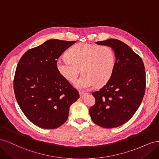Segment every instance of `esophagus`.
Listing matches in <instances>:
<instances>
[{"mask_svg":"<svg viewBox=\"0 0 159 159\" xmlns=\"http://www.w3.org/2000/svg\"><path fill=\"white\" fill-rule=\"evenodd\" d=\"M86 93H84V92H82V91H79V94H80V98H83V97L86 94Z\"/></svg>","mask_w":159,"mask_h":159,"instance_id":"obj_1","label":"esophagus"}]
</instances>
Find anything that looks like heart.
Listing matches in <instances>:
<instances>
[{
    "instance_id": "heart-1",
    "label": "heart",
    "mask_w": 159,
    "mask_h": 159,
    "mask_svg": "<svg viewBox=\"0 0 159 159\" xmlns=\"http://www.w3.org/2000/svg\"><path fill=\"white\" fill-rule=\"evenodd\" d=\"M114 51L107 45L79 43L74 45L56 61L59 74L70 83L77 78L80 69L84 74L75 82L79 89H89L97 84L102 86L108 81L116 67Z\"/></svg>"
}]
</instances>
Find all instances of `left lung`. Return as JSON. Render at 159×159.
<instances>
[{"mask_svg":"<svg viewBox=\"0 0 159 159\" xmlns=\"http://www.w3.org/2000/svg\"><path fill=\"white\" fill-rule=\"evenodd\" d=\"M96 43L113 49L116 64L111 79L93 93L96 103L90 107V116L100 127H117L129 121L141 103L146 86L145 66L139 56L118 39Z\"/></svg>","mask_w":159,"mask_h":159,"instance_id":"1","label":"left lung"}]
</instances>
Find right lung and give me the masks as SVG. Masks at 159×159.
<instances>
[{
    "mask_svg": "<svg viewBox=\"0 0 159 159\" xmlns=\"http://www.w3.org/2000/svg\"><path fill=\"white\" fill-rule=\"evenodd\" d=\"M76 42L49 39L28 50L20 59L14 79L18 104L25 117L43 129H55L68 119L79 92L61 76L56 61Z\"/></svg>",
    "mask_w": 159,
    "mask_h": 159,
    "instance_id": "right-lung-1",
    "label": "right lung"
}]
</instances>
